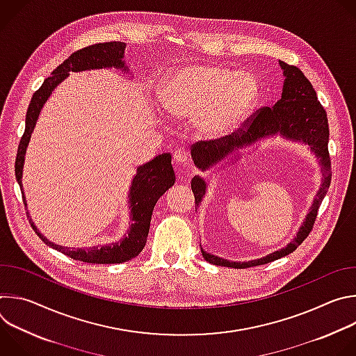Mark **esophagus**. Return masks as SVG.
<instances>
[{
	"label": "esophagus",
	"instance_id": "1",
	"mask_svg": "<svg viewBox=\"0 0 356 356\" xmlns=\"http://www.w3.org/2000/svg\"><path fill=\"white\" fill-rule=\"evenodd\" d=\"M187 152L184 150V149H177V150H175V154H173V161H175V163H177V165H186L187 163Z\"/></svg>",
	"mask_w": 356,
	"mask_h": 356
}]
</instances>
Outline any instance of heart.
<instances>
[{
  "instance_id": "b5f03b06",
  "label": "heart",
  "mask_w": 356,
  "mask_h": 356,
  "mask_svg": "<svg viewBox=\"0 0 356 356\" xmlns=\"http://www.w3.org/2000/svg\"><path fill=\"white\" fill-rule=\"evenodd\" d=\"M257 79L210 63L187 65L175 70L162 88L166 111L195 118L198 132L211 139L234 134L257 104Z\"/></svg>"
}]
</instances>
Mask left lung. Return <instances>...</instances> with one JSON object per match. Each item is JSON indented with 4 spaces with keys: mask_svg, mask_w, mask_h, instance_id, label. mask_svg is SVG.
<instances>
[{
    "mask_svg": "<svg viewBox=\"0 0 356 356\" xmlns=\"http://www.w3.org/2000/svg\"><path fill=\"white\" fill-rule=\"evenodd\" d=\"M279 65L286 79L283 84L282 98L272 108L264 107L257 111L255 115H250V118L243 122L242 128L228 136L214 140H200L194 143L191 147L193 162L200 170H209L238 149L250 146L259 139L279 134L283 138L307 143L310 146L316 156L320 159V165L323 169L321 187L316 195L310 213L307 214L294 239L289 245L269 253V255L264 258L249 262H231L220 257L211 255V253L201 248L202 258L211 265L245 269L265 265L289 255V253L296 250L297 246L309 236L317 218L321 201L324 200L330 187L332 173L331 159L328 154L330 129L327 113L320 104L316 90L313 88L309 79L302 74V72L298 67L290 66L284 62H279ZM191 190L194 193L195 204L198 207L202 197L206 195L207 183L200 176H194L191 180Z\"/></svg>",
    "mask_w": 356,
    "mask_h": 356,
    "instance_id": "1",
    "label": "left lung"
}]
</instances>
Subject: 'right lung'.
<instances>
[{"label": "right lung", "mask_w": 356, "mask_h": 356, "mask_svg": "<svg viewBox=\"0 0 356 356\" xmlns=\"http://www.w3.org/2000/svg\"><path fill=\"white\" fill-rule=\"evenodd\" d=\"M127 43L124 42H104V43H95L87 47H83L77 52L72 54L62 65H59L54 72L52 76L47 77L43 84L36 90L31 98V103L26 111L25 120V132L19 140L18 154L15 161V176L18 184L22 190V169L25 162L26 147L36 125L38 117L47 101V98L52 94V91L70 74V72H84V70H94V69H108L114 67L117 70H122L124 73L128 72V66L124 60ZM175 172L172 168V156L170 154H162L152 159L150 162L139 166L136 169V175L132 179L131 188H129V216H131V225L128 234L118 242L110 245H101V246H88V248H70L50 242L46 236H43L33 221L29 218L31 227L38 234V236L50 248H54L66 257L73 258L74 261L87 262V264H99V265H108V264H122L131 261L132 258L138 257L139 252L145 248L152 213L158 200L165 194L175 184ZM25 207L26 200L25 195ZM29 217V216H28Z\"/></svg>", "instance_id": "obj_1"}]
</instances>
